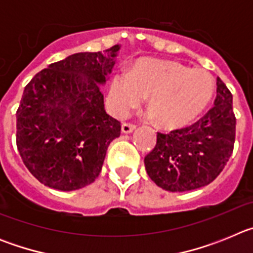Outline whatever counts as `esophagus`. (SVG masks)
Returning <instances> with one entry per match:
<instances>
[{
    "label": "esophagus",
    "instance_id": "esophagus-1",
    "mask_svg": "<svg viewBox=\"0 0 253 253\" xmlns=\"http://www.w3.org/2000/svg\"><path fill=\"white\" fill-rule=\"evenodd\" d=\"M133 130H135V125L128 124V123H124L122 125V131L124 134H130Z\"/></svg>",
    "mask_w": 253,
    "mask_h": 253
}]
</instances>
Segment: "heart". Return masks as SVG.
I'll return each instance as SVG.
<instances>
[{
	"label": "heart",
	"instance_id": "heart-1",
	"mask_svg": "<svg viewBox=\"0 0 253 253\" xmlns=\"http://www.w3.org/2000/svg\"><path fill=\"white\" fill-rule=\"evenodd\" d=\"M116 115L125 116L149 96L151 116L166 129L186 126L207 109L214 93L213 77L205 69H190L173 60L144 58L133 71H120L111 81Z\"/></svg>",
	"mask_w": 253,
	"mask_h": 253
}]
</instances>
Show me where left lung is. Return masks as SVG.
Returning a JSON list of instances; mask_svg holds the SVG:
<instances>
[{
	"instance_id": "obj_1",
	"label": "left lung",
	"mask_w": 253,
	"mask_h": 253,
	"mask_svg": "<svg viewBox=\"0 0 253 253\" xmlns=\"http://www.w3.org/2000/svg\"><path fill=\"white\" fill-rule=\"evenodd\" d=\"M231 91L216 78L214 106L187 128L157 133V144L144 158L157 186L182 193L207 186L223 171L233 152L236 118Z\"/></svg>"
}]
</instances>
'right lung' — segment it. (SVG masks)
<instances>
[{"instance_id": "1", "label": "right lung", "mask_w": 253, "mask_h": 253, "mask_svg": "<svg viewBox=\"0 0 253 253\" xmlns=\"http://www.w3.org/2000/svg\"><path fill=\"white\" fill-rule=\"evenodd\" d=\"M120 45L76 53L49 64L26 84L16 113V144L31 175L51 189L72 191L100 175L120 123L105 111L101 86Z\"/></svg>"}]
</instances>
